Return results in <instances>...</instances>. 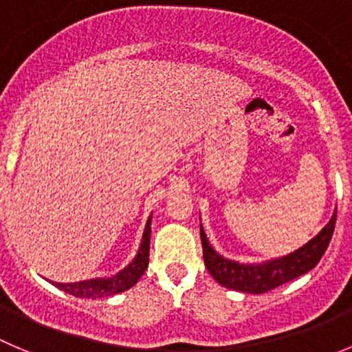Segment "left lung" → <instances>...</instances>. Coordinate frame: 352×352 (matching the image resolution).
<instances>
[{
	"instance_id": "1",
	"label": "left lung",
	"mask_w": 352,
	"mask_h": 352,
	"mask_svg": "<svg viewBox=\"0 0 352 352\" xmlns=\"http://www.w3.org/2000/svg\"><path fill=\"white\" fill-rule=\"evenodd\" d=\"M337 209L333 212L329 224L314 236L313 240L297 249L289 256L276 257L261 264H240L236 261H230L219 256L207 240L206 232L200 224V240L204 249V263L212 278L226 289L240 290L247 294H264L290 280L297 278L300 274L307 273L320 263L332 240L333 228H336Z\"/></svg>"
}]
</instances>
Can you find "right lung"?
I'll use <instances>...</instances> for the list:
<instances>
[{
	"label": "right lung",
	"mask_w": 352,
	"mask_h": 352,
	"mask_svg": "<svg viewBox=\"0 0 352 352\" xmlns=\"http://www.w3.org/2000/svg\"><path fill=\"white\" fill-rule=\"evenodd\" d=\"M150 223H152V216L148 217L145 226V232L142 236V245H140L138 254L135 259L119 271L117 274L110 276V278H93V280H82V282L76 283H55L53 285L58 287L63 292L70 294V296L81 297V299H100V297L116 296V294L124 292V290L131 289L136 285L140 278L143 276L145 270L148 267V254H150Z\"/></svg>",
	"instance_id": "obj_1"
}]
</instances>
